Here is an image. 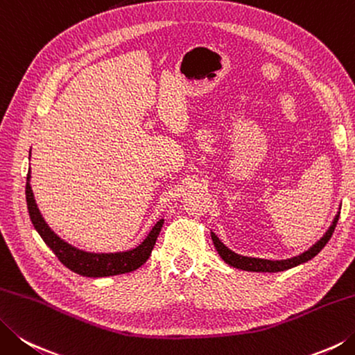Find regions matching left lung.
<instances>
[{"label":"left lung","mask_w":355,"mask_h":355,"mask_svg":"<svg viewBox=\"0 0 355 355\" xmlns=\"http://www.w3.org/2000/svg\"><path fill=\"white\" fill-rule=\"evenodd\" d=\"M338 216H340V211L337 213L336 218H334L331 227L327 229L323 238H320V241H317V243L313 244L311 249H307L306 252L300 253L298 257H293L289 259L272 261V259H263V258L243 257V255H238V253H235V252H232L229 247H225L213 232H211V239H213V244H215L216 250L219 253V257L232 267H236V269L247 270V272H283V270L292 269V267H297L303 263H307V261L312 259L315 255H318L320 250H322L323 247L327 244V241L331 239L334 230H336V225L338 223Z\"/></svg>","instance_id":"obj_1"}]
</instances>
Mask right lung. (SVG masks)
Here are the masks:
<instances>
[{"label":"right lung","instance_id":"add662e5","mask_svg":"<svg viewBox=\"0 0 355 355\" xmlns=\"http://www.w3.org/2000/svg\"><path fill=\"white\" fill-rule=\"evenodd\" d=\"M26 202H28L29 216L33 227H35V230L40 233L44 243L51 247V250L55 253V257L62 261V264H64L72 272L78 273V275L91 278L120 275V273H128L139 269L150 258L153 247H155L159 236V232L164 225V219H159L148 233V236L131 250L116 253L85 252L66 243L46 224L32 193L31 170L28 173V179H26Z\"/></svg>","mask_w":355,"mask_h":355}]
</instances>
